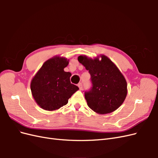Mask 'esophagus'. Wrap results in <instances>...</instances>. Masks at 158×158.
Wrapping results in <instances>:
<instances>
[{"label":"esophagus","instance_id":"1","mask_svg":"<svg viewBox=\"0 0 158 158\" xmlns=\"http://www.w3.org/2000/svg\"><path fill=\"white\" fill-rule=\"evenodd\" d=\"M78 88H80V89H82V83H79L78 84Z\"/></svg>","mask_w":158,"mask_h":158}]
</instances>
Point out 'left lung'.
<instances>
[{
    "mask_svg": "<svg viewBox=\"0 0 158 158\" xmlns=\"http://www.w3.org/2000/svg\"><path fill=\"white\" fill-rule=\"evenodd\" d=\"M100 56L102 60L80 55L78 60L91 76L92 86L84 94L88 107L97 113L107 114L115 111L125 101L127 84L117 66L107 56Z\"/></svg>",
    "mask_w": 158,
    "mask_h": 158,
    "instance_id": "8db88e82",
    "label": "left lung"
}]
</instances>
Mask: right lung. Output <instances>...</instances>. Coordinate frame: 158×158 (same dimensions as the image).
Instances as JSON below:
<instances>
[{"mask_svg":"<svg viewBox=\"0 0 158 158\" xmlns=\"http://www.w3.org/2000/svg\"><path fill=\"white\" fill-rule=\"evenodd\" d=\"M69 64L66 58L54 56L45 61L33 78L31 91L42 109L54 111L67 104L69 99L79 88L70 83L71 73L64 72Z\"/></svg>","mask_w":158,"mask_h":158,"instance_id":"obj_1","label":"right lung"}]
</instances>
